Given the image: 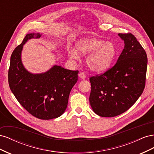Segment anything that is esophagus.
Instances as JSON below:
<instances>
[{
    "mask_svg": "<svg viewBox=\"0 0 154 154\" xmlns=\"http://www.w3.org/2000/svg\"><path fill=\"white\" fill-rule=\"evenodd\" d=\"M78 76H79V77H80L82 79H85L86 78L85 74V73L83 72H80V73H79Z\"/></svg>",
    "mask_w": 154,
    "mask_h": 154,
    "instance_id": "obj_1",
    "label": "esophagus"
}]
</instances>
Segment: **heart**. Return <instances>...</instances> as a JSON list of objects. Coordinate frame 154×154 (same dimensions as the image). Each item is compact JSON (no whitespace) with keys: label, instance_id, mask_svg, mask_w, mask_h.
I'll use <instances>...</instances> for the list:
<instances>
[{"label":"heart","instance_id":"b5f03b06","mask_svg":"<svg viewBox=\"0 0 154 154\" xmlns=\"http://www.w3.org/2000/svg\"><path fill=\"white\" fill-rule=\"evenodd\" d=\"M76 49L69 51V57L78 58V52L84 55L89 54L86 59L87 66L92 71L98 73L103 72L110 67L117 54L116 48L112 42L94 37L78 40Z\"/></svg>","mask_w":154,"mask_h":154}]
</instances>
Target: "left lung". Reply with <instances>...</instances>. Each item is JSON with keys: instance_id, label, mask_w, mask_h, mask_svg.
Segmentation results:
<instances>
[{"instance_id": "obj_1", "label": "left lung", "mask_w": 154, "mask_h": 154, "mask_svg": "<svg viewBox=\"0 0 154 154\" xmlns=\"http://www.w3.org/2000/svg\"><path fill=\"white\" fill-rule=\"evenodd\" d=\"M125 47L117 62L105 73L90 78V104L101 117H114L129 109L145 87L147 56L131 33H119Z\"/></svg>"}]
</instances>
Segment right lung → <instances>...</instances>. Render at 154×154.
Instances as JSON below:
<instances>
[{
    "mask_svg": "<svg viewBox=\"0 0 154 154\" xmlns=\"http://www.w3.org/2000/svg\"><path fill=\"white\" fill-rule=\"evenodd\" d=\"M39 33L26 35L13 51L8 71L10 89L18 101L35 117L51 119L66 110L70 92L78 81V71H71L55 65L48 71L32 74L23 66L21 53L24 45L31 38H39Z\"/></svg>",
    "mask_w": 154,
    "mask_h": 154,
    "instance_id": "add662e5",
    "label": "right lung"
}]
</instances>
